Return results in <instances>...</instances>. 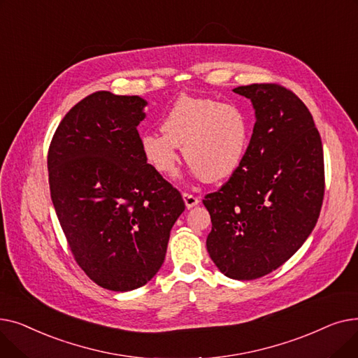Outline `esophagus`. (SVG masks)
Listing matches in <instances>:
<instances>
[{"instance_id":"1","label":"esophagus","mask_w":358,"mask_h":358,"mask_svg":"<svg viewBox=\"0 0 358 358\" xmlns=\"http://www.w3.org/2000/svg\"><path fill=\"white\" fill-rule=\"evenodd\" d=\"M182 199H184V203L187 206V209H192L194 208V206H197L200 203V197L192 194V193H182Z\"/></svg>"}]
</instances>
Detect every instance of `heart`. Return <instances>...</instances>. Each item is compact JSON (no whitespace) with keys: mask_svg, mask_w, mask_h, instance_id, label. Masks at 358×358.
<instances>
[{"mask_svg":"<svg viewBox=\"0 0 358 358\" xmlns=\"http://www.w3.org/2000/svg\"><path fill=\"white\" fill-rule=\"evenodd\" d=\"M161 131L141 136L142 155L150 168L161 176H174L182 146L194 177L220 181L243 164L252 122L247 110L235 103L184 96L165 113Z\"/></svg>","mask_w":358,"mask_h":358,"instance_id":"obj_1","label":"heart"}]
</instances>
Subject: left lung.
Masks as SVG:
<instances>
[{"label": "left lung", "mask_w": 358, "mask_h": 358, "mask_svg": "<svg viewBox=\"0 0 358 358\" xmlns=\"http://www.w3.org/2000/svg\"><path fill=\"white\" fill-rule=\"evenodd\" d=\"M251 100L255 124L238 171L204 197L212 231L206 247L234 280H255L303 245L321 213L324 149L308 107L278 84L234 90Z\"/></svg>", "instance_id": "1"}]
</instances>
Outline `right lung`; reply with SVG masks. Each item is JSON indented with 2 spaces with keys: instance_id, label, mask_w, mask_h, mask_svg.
Returning <instances> with one entry per match:
<instances>
[{
  "instance_id": "right-lung-1",
  "label": "right lung",
  "mask_w": 358,
  "mask_h": 358,
  "mask_svg": "<svg viewBox=\"0 0 358 358\" xmlns=\"http://www.w3.org/2000/svg\"><path fill=\"white\" fill-rule=\"evenodd\" d=\"M145 106L138 96L92 92L66 113L48 154L50 197L72 255L113 292L142 287L158 273L185 209L142 155Z\"/></svg>"
}]
</instances>
